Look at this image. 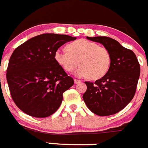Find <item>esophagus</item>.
<instances>
[{
    "label": "esophagus",
    "mask_w": 148,
    "mask_h": 148,
    "mask_svg": "<svg viewBox=\"0 0 148 148\" xmlns=\"http://www.w3.org/2000/svg\"><path fill=\"white\" fill-rule=\"evenodd\" d=\"M74 82H75V84H80V83L81 82V80H78V79H76V78H75L74 79Z\"/></svg>",
    "instance_id": "1"
}]
</instances>
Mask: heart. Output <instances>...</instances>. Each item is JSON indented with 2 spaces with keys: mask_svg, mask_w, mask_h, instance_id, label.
<instances>
[{
  "mask_svg": "<svg viewBox=\"0 0 148 148\" xmlns=\"http://www.w3.org/2000/svg\"><path fill=\"white\" fill-rule=\"evenodd\" d=\"M67 49H57L54 54L57 62L65 71H73L79 63L81 66L75 71L77 76L97 80L108 73L111 55L107 48L86 39H79L67 44Z\"/></svg>",
  "mask_w": 148,
  "mask_h": 148,
  "instance_id": "heart-1",
  "label": "heart"
}]
</instances>
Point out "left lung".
Segmentation results:
<instances>
[{
  "label": "left lung",
  "instance_id": "obj_1",
  "mask_svg": "<svg viewBox=\"0 0 148 148\" xmlns=\"http://www.w3.org/2000/svg\"><path fill=\"white\" fill-rule=\"evenodd\" d=\"M102 43L111 55L108 73L94 83L85 82L86 91L83 99L88 109L100 116L117 113L134 97L140 75V65L135 54L117 40L105 36L86 37Z\"/></svg>",
  "mask_w": 148,
  "mask_h": 148
}]
</instances>
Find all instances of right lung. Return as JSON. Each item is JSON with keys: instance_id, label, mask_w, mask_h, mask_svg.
Instances as JSON below:
<instances>
[{"instance_id": "add662e5", "label": "right lung", "mask_w": 148, "mask_h": 148, "mask_svg": "<svg viewBox=\"0 0 148 148\" xmlns=\"http://www.w3.org/2000/svg\"><path fill=\"white\" fill-rule=\"evenodd\" d=\"M75 39L46 33L29 39L14 51L6 79L12 99L25 113L46 118L60 108L63 93L74 81L57 62L54 54L66 42Z\"/></svg>"}]
</instances>
